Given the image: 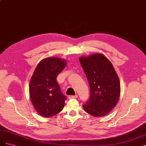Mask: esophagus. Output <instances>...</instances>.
I'll return each mask as SVG.
<instances>
[{"mask_svg": "<svg viewBox=\"0 0 146 146\" xmlns=\"http://www.w3.org/2000/svg\"><path fill=\"white\" fill-rule=\"evenodd\" d=\"M78 98V95H74V96H69L68 98L70 99V100H72V99H74V98Z\"/></svg>", "mask_w": 146, "mask_h": 146, "instance_id": "34e87169", "label": "esophagus"}]
</instances>
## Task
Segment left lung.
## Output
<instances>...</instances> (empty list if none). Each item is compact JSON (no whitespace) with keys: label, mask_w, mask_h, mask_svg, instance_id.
Wrapping results in <instances>:
<instances>
[{"label":"left lung","mask_w":146,"mask_h":146,"mask_svg":"<svg viewBox=\"0 0 146 146\" xmlns=\"http://www.w3.org/2000/svg\"><path fill=\"white\" fill-rule=\"evenodd\" d=\"M79 59L90 90V99L83 105L84 109L95 117L104 116L119 100L121 87L118 76L110 61L101 53L81 56Z\"/></svg>","instance_id":"8db88e82"}]
</instances>
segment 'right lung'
<instances>
[{
    "label": "right lung",
    "mask_w": 146,
    "mask_h": 146,
    "mask_svg": "<svg viewBox=\"0 0 146 146\" xmlns=\"http://www.w3.org/2000/svg\"><path fill=\"white\" fill-rule=\"evenodd\" d=\"M65 59L46 58L37 64L29 85L30 98L38 114L50 117L59 113L65 106L66 97L56 81L58 75L67 65Z\"/></svg>",
    "instance_id": "1"
}]
</instances>
